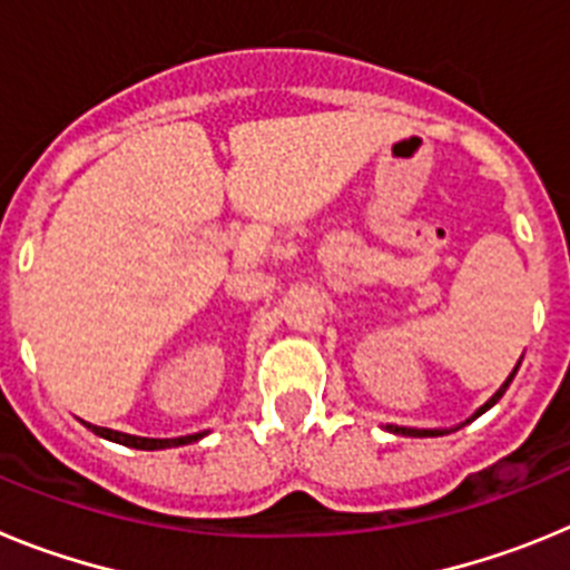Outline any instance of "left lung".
<instances>
[{
    "label": "left lung",
    "mask_w": 570,
    "mask_h": 570,
    "mask_svg": "<svg viewBox=\"0 0 570 570\" xmlns=\"http://www.w3.org/2000/svg\"><path fill=\"white\" fill-rule=\"evenodd\" d=\"M517 367H520V365H517ZM517 367H513V374H517ZM513 374H511V376H508V380H505V385H502V387H500V391H497V394H493V396H491V400H488V402H485V405H482V407H480V411H476V414H473V416H471V420H476V416H480V414H485L488 407H491V405H497V402H500V396H502V394H505V387H508V385H511ZM391 431H394V434H402V436H442V431H422V428H400V425H391Z\"/></svg>",
    "instance_id": "8db88e82"
}]
</instances>
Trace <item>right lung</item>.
<instances>
[{
    "label": "right lung",
    "mask_w": 570,
    "mask_h": 570,
    "mask_svg": "<svg viewBox=\"0 0 570 570\" xmlns=\"http://www.w3.org/2000/svg\"><path fill=\"white\" fill-rule=\"evenodd\" d=\"M94 434L105 436L110 442H119V445L128 448H139V451H159V448H176V445H188V442H196L203 434L194 436H179V440H148V436H130V434H119V431H110V428H97L88 425Z\"/></svg>",
    "instance_id": "obj_1"
}]
</instances>
